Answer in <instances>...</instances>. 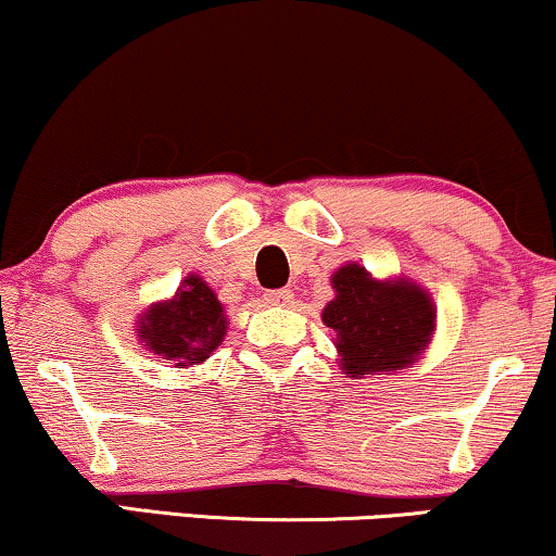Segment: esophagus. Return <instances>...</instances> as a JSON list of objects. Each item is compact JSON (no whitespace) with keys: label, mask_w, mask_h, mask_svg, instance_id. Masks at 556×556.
I'll return each mask as SVG.
<instances>
[{"label":"esophagus","mask_w":556,"mask_h":556,"mask_svg":"<svg viewBox=\"0 0 556 556\" xmlns=\"http://www.w3.org/2000/svg\"><path fill=\"white\" fill-rule=\"evenodd\" d=\"M292 290H269L264 294V300H266V305H277V307H287V305H292Z\"/></svg>","instance_id":"34e87169"}]
</instances>
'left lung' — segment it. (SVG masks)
I'll return each mask as SVG.
<instances>
[{
    "mask_svg": "<svg viewBox=\"0 0 556 556\" xmlns=\"http://www.w3.org/2000/svg\"><path fill=\"white\" fill-rule=\"evenodd\" d=\"M336 298L323 323L336 333L341 369L349 377L382 375L410 367L435 328L431 294L410 279H375L359 264L330 277Z\"/></svg>",
    "mask_w": 556,
    "mask_h": 556,
    "instance_id": "1",
    "label": "left lung"
}]
</instances>
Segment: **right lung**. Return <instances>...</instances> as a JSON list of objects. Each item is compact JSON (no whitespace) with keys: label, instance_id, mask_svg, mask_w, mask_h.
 <instances>
[{"label":"right lung","instance_id":"right-lung-1","mask_svg":"<svg viewBox=\"0 0 556 556\" xmlns=\"http://www.w3.org/2000/svg\"><path fill=\"white\" fill-rule=\"evenodd\" d=\"M138 339L159 359L185 369L202 364L223 343L228 318L205 279L189 274L172 300L156 302L138 320Z\"/></svg>","mask_w":556,"mask_h":556}]
</instances>
